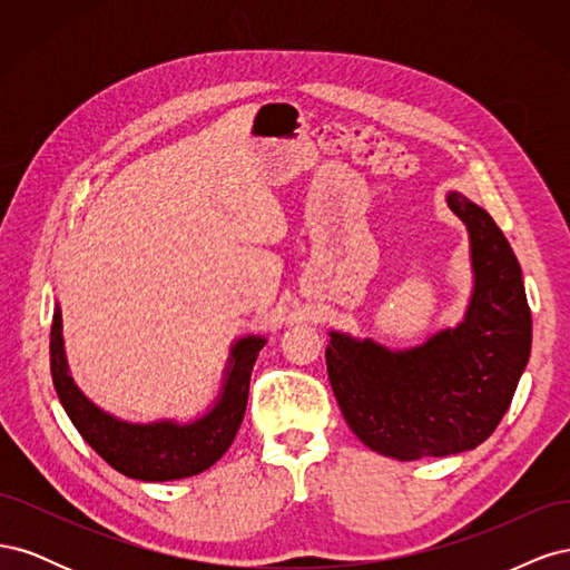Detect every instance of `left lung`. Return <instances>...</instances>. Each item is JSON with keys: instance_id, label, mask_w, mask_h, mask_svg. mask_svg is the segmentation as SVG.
<instances>
[{"instance_id": "obj_1", "label": "left lung", "mask_w": 570, "mask_h": 570, "mask_svg": "<svg viewBox=\"0 0 570 570\" xmlns=\"http://www.w3.org/2000/svg\"><path fill=\"white\" fill-rule=\"evenodd\" d=\"M446 206L469 230L473 289L463 318L390 350L331 331L327 377L352 433L400 461L475 450L507 413L530 358L523 273L492 216L456 189Z\"/></svg>"}]
</instances>
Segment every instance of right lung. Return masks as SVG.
I'll return each instance as SVG.
<instances>
[{
  "mask_svg": "<svg viewBox=\"0 0 570 570\" xmlns=\"http://www.w3.org/2000/svg\"><path fill=\"white\" fill-rule=\"evenodd\" d=\"M61 306L55 308L49 333V366L51 381L82 440L105 459L111 469L132 480L166 482L197 475L228 452L239 423L245 419L249 377L258 352L266 337L245 335L233 342L228 366L223 371V383L216 402L202 416L180 423L174 419L130 423L99 409L85 394L68 368L63 350Z\"/></svg>",
  "mask_w": 570,
  "mask_h": 570,
  "instance_id": "right-lung-1",
  "label": "right lung"
}]
</instances>
